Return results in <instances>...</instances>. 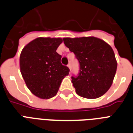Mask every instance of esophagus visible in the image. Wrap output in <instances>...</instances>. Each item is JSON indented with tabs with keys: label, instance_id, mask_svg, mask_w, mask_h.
<instances>
[{
	"label": "esophagus",
	"instance_id": "obj_1",
	"mask_svg": "<svg viewBox=\"0 0 133 133\" xmlns=\"http://www.w3.org/2000/svg\"><path fill=\"white\" fill-rule=\"evenodd\" d=\"M68 67L70 70H71V64H70V63H68Z\"/></svg>",
	"mask_w": 133,
	"mask_h": 133
}]
</instances>
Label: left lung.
<instances>
[{
	"mask_svg": "<svg viewBox=\"0 0 133 133\" xmlns=\"http://www.w3.org/2000/svg\"><path fill=\"white\" fill-rule=\"evenodd\" d=\"M63 42L79 63V75L72 77L77 95L86 99L104 95L111 86L117 67L112 48L94 36L64 38Z\"/></svg>",
	"mask_w": 133,
	"mask_h": 133,
	"instance_id": "1",
	"label": "left lung"
}]
</instances>
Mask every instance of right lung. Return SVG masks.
Returning a JSON list of instances; mask_svg holds the SVG:
<instances>
[{"mask_svg":"<svg viewBox=\"0 0 133 133\" xmlns=\"http://www.w3.org/2000/svg\"><path fill=\"white\" fill-rule=\"evenodd\" d=\"M63 42L61 38L39 37L29 43L20 56V68L26 85L41 99H50L58 92L70 70L61 63L56 52Z\"/></svg>","mask_w":133,"mask_h":133,"instance_id":"1","label":"right lung"}]
</instances>
